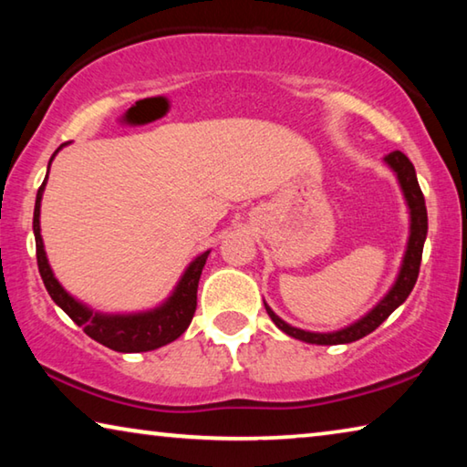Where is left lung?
<instances>
[{"label":"left lung","instance_id":"left-lung-1","mask_svg":"<svg viewBox=\"0 0 467 467\" xmlns=\"http://www.w3.org/2000/svg\"><path fill=\"white\" fill-rule=\"evenodd\" d=\"M385 162L395 171L398 181L401 185V192L408 202L410 208V239H408V249L404 255V264H401V270L398 280H395L393 288L387 292V296L379 303L373 311L367 313L365 317L352 323L350 327H344L339 331H331V334H313V331H305L298 327L288 326L286 321H282L278 315H275L270 306L265 305V311L270 315L272 321L282 329L284 334H288L296 339H303L306 344H321V346H334V344H350L357 342V339L368 336L370 331H375L381 323L389 317V315L398 309V306L404 303L410 296L414 284L418 280V272H420V262H422V249L426 241V233H429V216H426V203L424 195L420 192V185H418L414 164L408 161L406 154H401L400 150H395L389 156H385Z\"/></svg>","mask_w":467,"mask_h":467}]
</instances>
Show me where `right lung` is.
Here are the masks:
<instances>
[{
  "label": "right lung",
  "mask_w": 467,
  "mask_h": 467,
  "mask_svg": "<svg viewBox=\"0 0 467 467\" xmlns=\"http://www.w3.org/2000/svg\"><path fill=\"white\" fill-rule=\"evenodd\" d=\"M66 146V144H61ZM61 146L55 150V154L59 152ZM51 156V161L55 158ZM49 161V164H51ZM47 177L43 185L38 187L36 202H35V218H33V231L36 241V264L38 272L49 296L55 300V305H59L63 311L69 315L76 326L84 329L86 336L97 339L99 344L110 348L115 352H148L156 350V348L167 346L183 334L189 327V323L193 319L195 306H197V284H200V275L208 259L210 251H203L200 257H195L183 274V278L179 280L177 288L164 305L158 306L154 311L136 313V315H105L88 309V306L78 303L74 296H69L63 290L61 284L55 278L49 262H47L43 239H41V200L45 192Z\"/></svg>",
  "instance_id": "add662e5"
}]
</instances>
